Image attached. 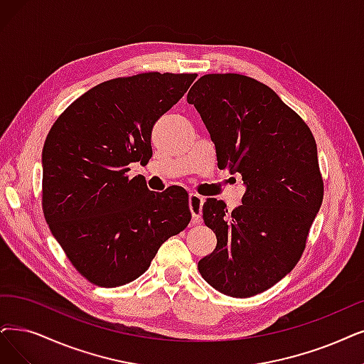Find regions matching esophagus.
I'll list each match as a JSON object with an SVG mask.
<instances>
[{"label": "esophagus", "mask_w": 364, "mask_h": 364, "mask_svg": "<svg viewBox=\"0 0 364 364\" xmlns=\"http://www.w3.org/2000/svg\"><path fill=\"white\" fill-rule=\"evenodd\" d=\"M203 200L201 196L191 193L190 197H188V205H190V210L193 215V223L194 224H200L201 223V212H203Z\"/></svg>", "instance_id": "obj_1"}]
</instances>
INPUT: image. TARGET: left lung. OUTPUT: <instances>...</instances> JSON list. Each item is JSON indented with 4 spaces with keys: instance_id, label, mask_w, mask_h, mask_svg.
<instances>
[{
    "instance_id": "8db88e82",
    "label": "left lung",
    "mask_w": 364,
    "mask_h": 364,
    "mask_svg": "<svg viewBox=\"0 0 364 364\" xmlns=\"http://www.w3.org/2000/svg\"><path fill=\"white\" fill-rule=\"evenodd\" d=\"M186 101L215 143L218 167L240 173L246 186L231 213L223 200L203 205L216 248L198 261L200 274L225 296L259 294L294 269L321 208L315 139L278 94L248 76H201Z\"/></svg>"
}]
</instances>
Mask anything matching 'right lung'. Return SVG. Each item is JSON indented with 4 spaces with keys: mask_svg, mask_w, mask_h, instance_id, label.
<instances>
[{
    "mask_svg": "<svg viewBox=\"0 0 364 364\" xmlns=\"http://www.w3.org/2000/svg\"><path fill=\"white\" fill-rule=\"evenodd\" d=\"M197 75L141 73L94 86L55 121L41 154L43 212L76 270L119 287L148 270L168 237L191 221L183 188L149 191L129 164L152 156L155 122Z\"/></svg>",
    "mask_w": 364,
    "mask_h": 364,
    "instance_id": "right-lung-1",
    "label": "right lung"
}]
</instances>
